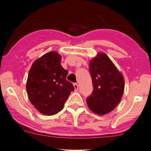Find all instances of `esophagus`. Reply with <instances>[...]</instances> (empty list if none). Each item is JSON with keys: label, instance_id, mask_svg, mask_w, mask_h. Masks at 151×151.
<instances>
[{"label": "esophagus", "instance_id": "1", "mask_svg": "<svg viewBox=\"0 0 151 151\" xmlns=\"http://www.w3.org/2000/svg\"><path fill=\"white\" fill-rule=\"evenodd\" d=\"M73 86H74L75 91H78V89H79V87H78V83H73Z\"/></svg>", "mask_w": 151, "mask_h": 151}]
</instances>
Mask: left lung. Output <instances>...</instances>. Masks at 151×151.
Masks as SVG:
<instances>
[{
    "label": "left lung",
    "instance_id": "obj_1",
    "mask_svg": "<svg viewBox=\"0 0 151 151\" xmlns=\"http://www.w3.org/2000/svg\"><path fill=\"white\" fill-rule=\"evenodd\" d=\"M93 90L87 98L89 109L104 115L115 109L124 91V78L106 54L99 53L89 63Z\"/></svg>",
    "mask_w": 151,
    "mask_h": 151
}]
</instances>
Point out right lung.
<instances>
[{
	"instance_id": "add662e5",
	"label": "right lung",
	"mask_w": 151,
	"mask_h": 151,
	"mask_svg": "<svg viewBox=\"0 0 151 151\" xmlns=\"http://www.w3.org/2000/svg\"><path fill=\"white\" fill-rule=\"evenodd\" d=\"M55 51L45 54L33 62L28 74L26 90L30 102L42 114L52 116L63 109L74 87L66 80L68 71L60 64Z\"/></svg>"
}]
</instances>
